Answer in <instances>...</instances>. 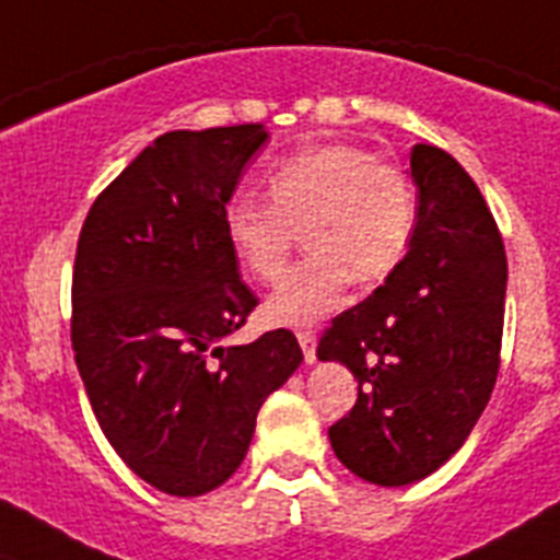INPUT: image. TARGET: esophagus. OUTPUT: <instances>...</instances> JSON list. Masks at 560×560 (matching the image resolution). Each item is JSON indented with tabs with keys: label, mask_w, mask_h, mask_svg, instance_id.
<instances>
[{
	"label": "esophagus",
	"mask_w": 560,
	"mask_h": 560,
	"mask_svg": "<svg viewBox=\"0 0 560 560\" xmlns=\"http://www.w3.org/2000/svg\"><path fill=\"white\" fill-rule=\"evenodd\" d=\"M295 336H299V345H302L304 361H307V364H316V336L310 330L295 332Z\"/></svg>",
	"instance_id": "1"
}]
</instances>
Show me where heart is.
I'll return each mask as SVG.
<instances>
[{"mask_svg": "<svg viewBox=\"0 0 560 560\" xmlns=\"http://www.w3.org/2000/svg\"><path fill=\"white\" fill-rule=\"evenodd\" d=\"M270 201L236 196L224 208L230 250L250 276L276 279L304 233L310 256L267 295L279 327H310L330 313L350 279L370 284L401 265L416 233V196L398 167L359 144H318L267 176Z\"/></svg>", "mask_w": 560, "mask_h": 560, "instance_id": "1", "label": "heart"}]
</instances>
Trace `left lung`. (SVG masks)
Segmentation results:
<instances>
[{
  "instance_id": "1",
  "label": "left lung",
  "mask_w": 560,
  "mask_h": 560,
  "mask_svg": "<svg viewBox=\"0 0 560 560\" xmlns=\"http://www.w3.org/2000/svg\"><path fill=\"white\" fill-rule=\"evenodd\" d=\"M410 171V250L318 341V359L359 382L355 407L330 427L332 450L378 487L421 481L462 450L495 387L504 332V242L481 190L432 144L412 148Z\"/></svg>"
}]
</instances>
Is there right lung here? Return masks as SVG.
<instances>
[{
	"instance_id": "add662e5",
	"label": "right lung",
	"mask_w": 560,
	"mask_h": 560,
	"mask_svg": "<svg viewBox=\"0 0 560 560\" xmlns=\"http://www.w3.org/2000/svg\"><path fill=\"white\" fill-rule=\"evenodd\" d=\"M265 142V125L159 136L98 192L77 244L79 375L121 462L167 495L222 487L265 398L304 361L290 330L228 345L258 299L224 208Z\"/></svg>"
}]
</instances>
